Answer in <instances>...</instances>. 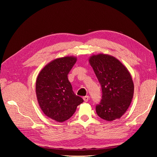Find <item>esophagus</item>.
I'll return each instance as SVG.
<instances>
[{
  "instance_id": "obj_1",
  "label": "esophagus",
  "mask_w": 157,
  "mask_h": 157,
  "mask_svg": "<svg viewBox=\"0 0 157 157\" xmlns=\"http://www.w3.org/2000/svg\"><path fill=\"white\" fill-rule=\"evenodd\" d=\"M89 97L88 96H86L83 97V99H84V102H87L89 100Z\"/></svg>"
}]
</instances>
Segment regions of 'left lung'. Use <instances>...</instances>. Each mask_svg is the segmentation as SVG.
I'll return each mask as SVG.
<instances>
[{"label":"left lung","mask_w":157,"mask_h":157,"mask_svg":"<svg viewBox=\"0 0 157 157\" xmlns=\"http://www.w3.org/2000/svg\"><path fill=\"white\" fill-rule=\"evenodd\" d=\"M89 62L102 88V99L96 106L97 114L107 121L120 119L133 96L134 86L129 71L119 60L109 55H93Z\"/></svg>","instance_id":"left-lung-1"}]
</instances>
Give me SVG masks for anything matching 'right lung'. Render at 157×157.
<instances>
[{
    "label": "right lung",
    "mask_w": 157,
    "mask_h": 157,
    "mask_svg": "<svg viewBox=\"0 0 157 157\" xmlns=\"http://www.w3.org/2000/svg\"><path fill=\"white\" fill-rule=\"evenodd\" d=\"M76 57L55 59L41 70L36 81V94L39 105L47 117L64 122L75 113L83 99L76 96L68 75L76 62Z\"/></svg>",
    "instance_id": "add662e5"
}]
</instances>
